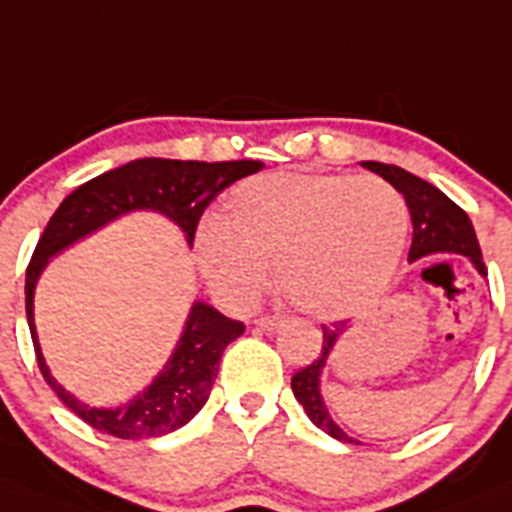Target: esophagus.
I'll list each match as a JSON object with an SVG mask.
<instances>
[{
  "instance_id": "esophagus-1",
  "label": "esophagus",
  "mask_w": 512,
  "mask_h": 512,
  "mask_svg": "<svg viewBox=\"0 0 512 512\" xmlns=\"http://www.w3.org/2000/svg\"><path fill=\"white\" fill-rule=\"evenodd\" d=\"M256 326L261 332H276V329L284 326V319L281 316H261V319H256Z\"/></svg>"
}]
</instances>
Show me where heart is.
<instances>
[{
    "mask_svg": "<svg viewBox=\"0 0 512 512\" xmlns=\"http://www.w3.org/2000/svg\"><path fill=\"white\" fill-rule=\"evenodd\" d=\"M405 198L377 175L266 173L223 203V223L196 233L203 276L226 304L251 306L276 266L286 299L316 319L367 309L405 251Z\"/></svg>",
    "mask_w": 512,
    "mask_h": 512,
    "instance_id": "b5f03b06",
    "label": "heart"
}]
</instances>
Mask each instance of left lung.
I'll use <instances>...</instances> for the list:
<instances>
[{
	"label": "left lung",
	"instance_id": "8db88e82",
	"mask_svg": "<svg viewBox=\"0 0 512 512\" xmlns=\"http://www.w3.org/2000/svg\"><path fill=\"white\" fill-rule=\"evenodd\" d=\"M362 168L372 170V173L382 175L387 183H392L402 196H405L407 208H410L412 218V246H410V264L412 261H420L425 256H435V253H457V256H465L480 276H488L483 264V253H480L478 236H475V228H472L470 218L462 211L457 203H452L450 198L442 191H437L432 183L417 178V175L407 173L405 168H397V165L387 163H374V160H364ZM324 329V344H321V354L309 364V367L299 369V372L291 377V389H294V397L299 399V405L304 407V412L309 415V420L314 422L319 430H324L326 435H332L334 440L349 442V445H359L352 435L342 430V427L334 422V417L329 415L324 402V394H321V372L326 367V359L332 354L334 344L342 337L344 321L334 326H321Z\"/></svg>",
	"mask_w": 512,
	"mask_h": 512
}]
</instances>
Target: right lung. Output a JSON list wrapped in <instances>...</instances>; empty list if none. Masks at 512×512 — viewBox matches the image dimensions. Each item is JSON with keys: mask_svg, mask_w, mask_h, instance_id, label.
I'll return each mask as SVG.
<instances>
[{"mask_svg": "<svg viewBox=\"0 0 512 512\" xmlns=\"http://www.w3.org/2000/svg\"><path fill=\"white\" fill-rule=\"evenodd\" d=\"M261 168H264L261 160L201 163V160L140 158L87 180L60 203L27 266L24 301H27L29 334L42 377L55 389L62 405L70 407L87 425L120 440H153L183 427L208 402L223 349L241 337L246 326L243 321L223 316L206 301H193L178 344L153 382L125 405L90 407L52 377L34 326V289L52 256L135 211H153L165 216L183 231L188 246H193L198 221L208 203L223 188L246 175L259 173Z\"/></svg>", "mask_w": 512, "mask_h": 512, "instance_id": "obj_1", "label": "right lung"}]
</instances>
